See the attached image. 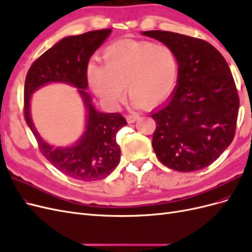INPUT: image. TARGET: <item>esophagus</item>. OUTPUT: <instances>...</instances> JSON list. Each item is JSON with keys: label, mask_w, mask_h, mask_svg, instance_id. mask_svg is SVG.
<instances>
[{"label": "esophagus", "mask_w": 252, "mask_h": 252, "mask_svg": "<svg viewBox=\"0 0 252 252\" xmlns=\"http://www.w3.org/2000/svg\"><path fill=\"white\" fill-rule=\"evenodd\" d=\"M140 119V116L139 114H136V113H132V114H128V116L126 117V120H127V122L129 124L130 123H134L135 121H138Z\"/></svg>", "instance_id": "obj_1"}]
</instances>
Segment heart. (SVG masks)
<instances>
[{"instance_id":"b5f03b06","label":"heart","mask_w":252,"mask_h":252,"mask_svg":"<svg viewBox=\"0 0 252 252\" xmlns=\"http://www.w3.org/2000/svg\"><path fill=\"white\" fill-rule=\"evenodd\" d=\"M102 65L90 64L87 82L96 97L110 107L124 98V86L135 105L163 103L177 85L179 60L167 45L120 41L106 47Z\"/></svg>"}]
</instances>
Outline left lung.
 I'll return each mask as SVG.
<instances>
[{"instance_id":"1","label":"left lung","mask_w":252,"mask_h":252,"mask_svg":"<svg viewBox=\"0 0 252 252\" xmlns=\"http://www.w3.org/2000/svg\"><path fill=\"white\" fill-rule=\"evenodd\" d=\"M142 34L171 47L179 60L177 86L151 112L157 124L152 147L158 161L170 169H203L234 138L240 101L230 68L204 40L162 30Z\"/></svg>"}]
</instances>
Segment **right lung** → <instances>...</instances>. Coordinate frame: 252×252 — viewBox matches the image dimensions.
<instances>
[{"mask_svg":"<svg viewBox=\"0 0 252 252\" xmlns=\"http://www.w3.org/2000/svg\"><path fill=\"white\" fill-rule=\"evenodd\" d=\"M110 33L111 29H102L64 37L34 61L25 80V121L35 136L41 152L58 170L78 181L105 179L116 169L121 158L117 133L127 125L125 118L120 113L97 111L86 91L89 60ZM50 82H64L77 88L87 110L84 131L70 147L56 148L44 141L30 113L32 94Z\"/></svg>","mask_w":252,"mask_h":252,"instance_id":"right-lung-1","label":"right lung"}]
</instances>
